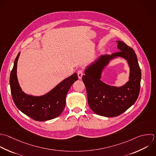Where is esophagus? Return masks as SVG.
<instances>
[{
	"label": "esophagus",
	"instance_id": "esophagus-1",
	"mask_svg": "<svg viewBox=\"0 0 156 156\" xmlns=\"http://www.w3.org/2000/svg\"><path fill=\"white\" fill-rule=\"evenodd\" d=\"M77 75H78V77H79V79H82V76H83V71H82V70H79V71H77Z\"/></svg>",
	"mask_w": 156,
	"mask_h": 156
}]
</instances>
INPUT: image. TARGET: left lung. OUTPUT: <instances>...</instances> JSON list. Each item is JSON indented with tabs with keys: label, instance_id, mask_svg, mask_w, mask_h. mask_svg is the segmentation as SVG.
I'll use <instances>...</instances> for the list:
<instances>
[{
	"label": "left lung",
	"instance_id": "left-lung-1",
	"mask_svg": "<svg viewBox=\"0 0 156 156\" xmlns=\"http://www.w3.org/2000/svg\"><path fill=\"white\" fill-rule=\"evenodd\" d=\"M116 42L119 51L100 56L86 68L82 77L90 108L96 114L106 117L117 116L127 110L136 101L140 89L141 69L135 51L124 42ZM116 57L124 58L130 68L129 81L119 87L110 86L100 80L104 68Z\"/></svg>",
	"mask_w": 156,
	"mask_h": 156
}]
</instances>
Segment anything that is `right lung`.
<instances>
[{
    "instance_id": "right-lung-1",
    "label": "right lung",
    "mask_w": 156,
    "mask_h": 156,
    "mask_svg": "<svg viewBox=\"0 0 156 156\" xmlns=\"http://www.w3.org/2000/svg\"><path fill=\"white\" fill-rule=\"evenodd\" d=\"M18 54L10 76V84L13 100L23 113L35 121H44L58 116L66 105V96L71 85L78 80L76 73L64 79L48 93L35 96L27 94L19 84L17 77Z\"/></svg>"
}]
</instances>
